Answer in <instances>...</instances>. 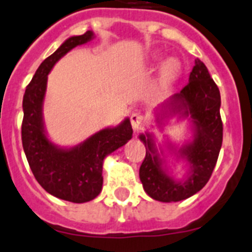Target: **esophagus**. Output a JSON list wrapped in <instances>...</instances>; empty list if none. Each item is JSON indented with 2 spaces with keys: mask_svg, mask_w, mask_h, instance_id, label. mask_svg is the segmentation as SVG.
<instances>
[{
  "mask_svg": "<svg viewBox=\"0 0 252 252\" xmlns=\"http://www.w3.org/2000/svg\"><path fill=\"white\" fill-rule=\"evenodd\" d=\"M131 125L133 127L134 131H137V129H139L143 125V121H144V118L142 114L139 113H132L131 115Z\"/></svg>",
  "mask_w": 252,
  "mask_h": 252,
  "instance_id": "esophagus-1",
  "label": "esophagus"
}]
</instances>
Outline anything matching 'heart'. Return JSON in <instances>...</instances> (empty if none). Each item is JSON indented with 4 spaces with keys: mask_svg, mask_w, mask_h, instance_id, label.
<instances>
[{
    "mask_svg": "<svg viewBox=\"0 0 252 252\" xmlns=\"http://www.w3.org/2000/svg\"><path fill=\"white\" fill-rule=\"evenodd\" d=\"M151 61L153 63H158L160 61V55L153 54L151 56ZM183 72V63L180 60L175 57H170L166 60L160 68V81L164 86H170L174 82H176Z\"/></svg>",
    "mask_w": 252,
    "mask_h": 252,
    "instance_id": "obj_1",
    "label": "heart"
}]
</instances>
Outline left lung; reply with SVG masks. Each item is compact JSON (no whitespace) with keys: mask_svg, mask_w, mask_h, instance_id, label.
<instances>
[{"mask_svg":"<svg viewBox=\"0 0 252 252\" xmlns=\"http://www.w3.org/2000/svg\"><path fill=\"white\" fill-rule=\"evenodd\" d=\"M220 93L211 78L207 67L201 60H195V66L189 77V84L169 100L156 109V121L163 127L173 118L190 123L191 138L180 147L166 138L169 153L189 164L184 179H175L169 171L165 151L157 147L153 133L139 134L146 147V158L139 168V179L149 197L160 202H178L191 197L210 180L216 166L223 141V124L220 113Z\"/></svg>","mask_w":252,"mask_h":252,"instance_id":"1","label":"left lung"}]
</instances>
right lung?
Returning a JSON list of instances; mask_svg holds the SVG:
<instances>
[{
  "instance_id": "1",
  "label": "right lung",
  "mask_w": 252,
  "mask_h": 252,
  "mask_svg": "<svg viewBox=\"0 0 252 252\" xmlns=\"http://www.w3.org/2000/svg\"><path fill=\"white\" fill-rule=\"evenodd\" d=\"M94 39L88 31L69 36L36 69L23 96L22 143L36 181L46 192L61 200L84 203L94 200L103 189L104 159L132 138V126L126 118L120 125L106 127L69 148L59 147L47 137L44 108L47 74L61 57L76 46Z\"/></svg>"
}]
</instances>
